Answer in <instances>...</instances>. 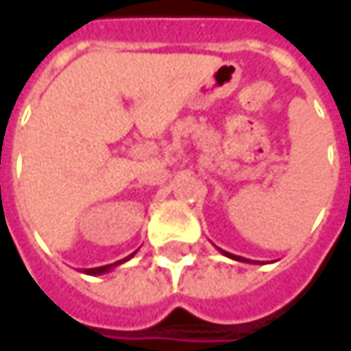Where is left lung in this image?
Returning <instances> with one entry per match:
<instances>
[{
	"instance_id": "1",
	"label": "left lung",
	"mask_w": 351,
	"mask_h": 351,
	"mask_svg": "<svg viewBox=\"0 0 351 351\" xmlns=\"http://www.w3.org/2000/svg\"><path fill=\"white\" fill-rule=\"evenodd\" d=\"M223 256H228V258H232V260H238V262H252V260H247V258H242V256H236V254H230V252H226V250H219ZM252 264H260V262H252Z\"/></svg>"
}]
</instances>
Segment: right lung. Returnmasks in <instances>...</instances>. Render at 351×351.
<instances>
[{"label": "right lung", "mask_w": 351, "mask_h": 351, "mask_svg": "<svg viewBox=\"0 0 351 351\" xmlns=\"http://www.w3.org/2000/svg\"><path fill=\"white\" fill-rule=\"evenodd\" d=\"M136 254V252H134ZM134 254H130L128 258H123V260H119V262H113V264H107V266H99V268H85L83 272L85 274H91V276H95V274H106V272H109L111 268H115V266H119V264H123V262H128Z\"/></svg>", "instance_id": "add662e5"}]
</instances>
